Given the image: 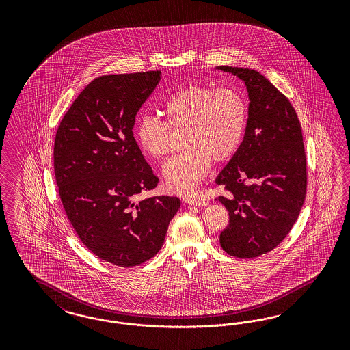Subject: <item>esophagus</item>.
Listing matches in <instances>:
<instances>
[{
	"label": "esophagus",
	"mask_w": 350,
	"mask_h": 350,
	"mask_svg": "<svg viewBox=\"0 0 350 350\" xmlns=\"http://www.w3.org/2000/svg\"><path fill=\"white\" fill-rule=\"evenodd\" d=\"M185 202L189 204V205H196V206H200V205H208V200L206 199H202L200 196H192V198H186Z\"/></svg>",
	"instance_id": "obj_1"
}]
</instances>
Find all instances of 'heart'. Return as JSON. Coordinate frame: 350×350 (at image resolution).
Returning <instances> with one entry per match:
<instances>
[{
	"label": "heart",
	"mask_w": 350,
	"mask_h": 350,
	"mask_svg": "<svg viewBox=\"0 0 350 350\" xmlns=\"http://www.w3.org/2000/svg\"><path fill=\"white\" fill-rule=\"evenodd\" d=\"M167 122L144 116L135 128L142 151L160 159L170 151V128H186L189 150L172 157L163 165V176L172 192L190 193L198 187L214 161L232 158L244 139L249 107L234 87L187 85L163 104Z\"/></svg>",
	"instance_id": "1"
}]
</instances>
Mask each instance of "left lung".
<instances>
[{"instance_id": "8db88e82", "label": "left lung", "mask_w": 350, "mask_h": 350, "mask_svg": "<svg viewBox=\"0 0 350 350\" xmlns=\"http://www.w3.org/2000/svg\"><path fill=\"white\" fill-rule=\"evenodd\" d=\"M249 92L244 139L215 182L230 222L219 236L227 254L256 258L281 244L306 200L307 157L297 111L286 96L253 69L218 66Z\"/></svg>"}]
</instances>
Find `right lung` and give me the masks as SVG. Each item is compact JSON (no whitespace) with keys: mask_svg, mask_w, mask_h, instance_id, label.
I'll return each instance as SVG.
<instances>
[{"mask_svg":"<svg viewBox=\"0 0 350 350\" xmlns=\"http://www.w3.org/2000/svg\"><path fill=\"white\" fill-rule=\"evenodd\" d=\"M160 77L157 70L96 78L65 113L55 137L53 168L66 217L88 250L119 267L158 254L180 209L174 196L136 202L159 182L132 129Z\"/></svg>","mask_w":350,"mask_h":350,"instance_id":"add662e5","label":"right lung"}]
</instances>
